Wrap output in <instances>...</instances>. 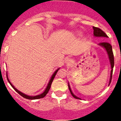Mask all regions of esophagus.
I'll return each mask as SVG.
<instances>
[{"instance_id":"34e87169","label":"esophagus","mask_w":121,"mask_h":121,"mask_svg":"<svg viewBox=\"0 0 121 121\" xmlns=\"http://www.w3.org/2000/svg\"><path fill=\"white\" fill-rule=\"evenodd\" d=\"M71 62H72V60L70 58H67L65 59V63L67 65H70V64H71Z\"/></svg>"}]
</instances>
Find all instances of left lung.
<instances>
[{"instance_id":"1","label":"left lung","mask_w":121,"mask_h":121,"mask_svg":"<svg viewBox=\"0 0 121 121\" xmlns=\"http://www.w3.org/2000/svg\"><path fill=\"white\" fill-rule=\"evenodd\" d=\"M93 35L94 36H96V37H107L108 36L102 30H100V28L98 27H95L93 26ZM99 45L102 46L104 48L105 50H106L107 52L108 53V55L109 59H110V62L111 64V67H112V71H111V76H110V83L109 84H110L111 81H112V74H113V67H114V56H113V50H112V46L111 45L110 43H109L108 42H100L99 43ZM68 88L70 90V93H71V95L76 99H80V98H79L78 97L76 96L75 95H74L73 93L71 91V90L70 88V86L68 84Z\"/></svg>"}]
</instances>
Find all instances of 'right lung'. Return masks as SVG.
<instances>
[{"mask_svg": "<svg viewBox=\"0 0 121 121\" xmlns=\"http://www.w3.org/2000/svg\"><path fill=\"white\" fill-rule=\"evenodd\" d=\"M59 69H57L56 71H55V72L54 73V74H53V75H52V76H51V79L50 80V82H49L47 86V88H46L45 90L44 91V92H43V93H42L41 95H37V96H28V95H25V94L22 93H21V91H19L18 90H17L16 88H14V86H13V85L11 84V83L10 82H9V81L8 80V76L6 75V77H7V79H8V81L9 82V83L10 84V85H11V86H12L13 88H14V90L16 92H17L19 94V95H21V96H22L23 98H26V99H31V100H33V99H40V98H44L45 96L46 95H47V94L48 93V92L49 90L50 89V87H51V84H52V82H53V79H54V77H55L56 74V73H57V72L58 71Z\"/></svg>", "mask_w": 121, "mask_h": 121, "instance_id": "right-lung-1", "label": "right lung"}]
</instances>
